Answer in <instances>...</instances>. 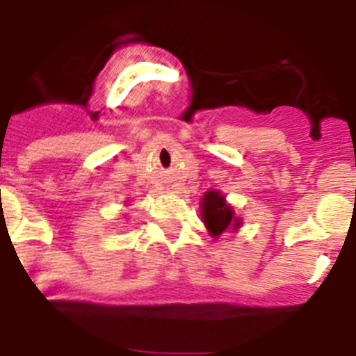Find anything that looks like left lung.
<instances>
[{
  "mask_svg": "<svg viewBox=\"0 0 356 356\" xmlns=\"http://www.w3.org/2000/svg\"><path fill=\"white\" fill-rule=\"evenodd\" d=\"M202 218L213 236H218V234L224 233L233 221L235 222L233 225H238L233 209L224 202V197L218 195L216 191H208V193L204 195Z\"/></svg>",
  "mask_w": 356,
  "mask_h": 356,
  "instance_id": "8db88e82",
  "label": "left lung"
}]
</instances>
